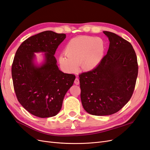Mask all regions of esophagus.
Instances as JSON below:
<instances>
[{"label": "esophagus", "instance_id": "esophagus-1", "mask_svg": "<svg viewBox=\"0 0 150 150\" xmlns=\"http://www.w3.org/2000/svg\"><path fill=\"white\" fill-rule=\"evenodd\" d=\"M74 83L76 85H79V79L78 78H76L74 81Z\"/></svg>", "mask_w": 150, "mask_h": 150}]
</instances>
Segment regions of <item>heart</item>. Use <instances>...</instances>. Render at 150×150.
Listing matches in <instances>:
<instances>
[{"instance_id": "1", "label": "heart", "mask_w": 150, "mask_h": 150, "mask_svg": "<svg viewBox=\"0 0 150 150\" xmlns=\"http://www.w3.org/2000/svg\"><path fill=\"white\" fill-rule=\"evenodd\" d=\"M105 44L100 38L79 36L71 39L65 47V54H61L59 62L68 72H74L79 65L84 70L96 67L103 59Z\"/></svg>"}]
</instances>
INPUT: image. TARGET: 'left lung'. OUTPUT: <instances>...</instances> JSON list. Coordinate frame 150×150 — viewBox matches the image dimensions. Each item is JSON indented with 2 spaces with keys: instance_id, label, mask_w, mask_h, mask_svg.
Listing matches in <instances>:
<instances>
[{
  "instance_id": "8db88e82",
  "label": "left lung",
  "mask_w": 150,
  "mask_h": 150,
  "mask_svg": "<svg viewBox=\"0 0 150 150\" xmlns=\"http://www.w3.org/2000/svg\"><path fill=\"white\" fill-rule=\"evenodd\" d=\"M110 40L106 55L93 69L79 74L81 99L93 115H111L119 111L132 96L138 73L132 45L116 34L104 31Z\"/></svg>"
}]
</instances>
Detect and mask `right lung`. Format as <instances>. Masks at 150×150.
<instances>
[{
	"instance_id": "1",
	"label": "right lung",
	"mask_w": 150,
	"mask_h": 150,
	"mask_svg": "<svg viewBox=\"0 0 150 150\" xmlns=\"http://www.w3.org/2000/svg\"><path fill=\"white\" fill-rule=\"evenodd\" d=\"M66 37L51 30L42 32L25 40L17 49L12 65L13 88L17 100L30 114L39 117L56 116L76 76L61 71L54 56ZM46 52L42 66L33 64L34 52Z\"/></svg>"
}]
</instances>
